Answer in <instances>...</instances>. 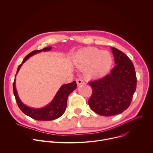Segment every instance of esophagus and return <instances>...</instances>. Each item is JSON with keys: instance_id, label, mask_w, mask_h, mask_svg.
<instances>
[{"instance_id": "34e87169", "label": "esophagus", "mask_w": 153, "mask_h": 153, "mask_svg": "<svg viewBox=\"0 0 153 153\" xmlns=\"http://www.w3.org/2000/svg\"><path fill=\"white\" fill-rule=\"evenodd\" d=\"M76 82H77V84L78 86H80V85H83V84L85 83L84 81L81 79H77L76 80Z\"/></svg>"}]
</instances>
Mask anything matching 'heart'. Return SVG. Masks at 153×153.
<instances>
[{
  "label": "heart",
  "mask_w": 153,
  "mask_h": 153,
  "mask_svg": "<svg viewBox=\"0 0 153 153\" xmlns=\"http://www.w3.org/2000/svg\"><path fill=\"white\" fill-rule=\"evenodd\" d=\"M74 62L76 66L85 70L89 77H99L105 76L110 71L113 64V57L108 51L90 47L78 51Z\"/></svg>",
  "instance_id": "obj_1"
}]
</instances>
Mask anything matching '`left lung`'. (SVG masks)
<instances>
[{"mask_svg": "<svg viewBox=\"0 0 153 153\" xmlns=\"http://www.w3.org/2000/svg\"><path fill=\"white\" fill-rule=\"evenodd\" d=\"M111 50L116 66L110 74L88 83L93 89L89 106L95 113L104 116H115L126 110L137 85L131 60L118 49L112 47Z\"/></svg>", "mask_w": 153, "mask_h": 153, "instance_id": "1", "label": "left lung"}]
</instances>
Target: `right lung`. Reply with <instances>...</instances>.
<instances>
[{
	"label": "right lung",
	"mask_w": 153,
	"mask_h": 153,
	"mask_svg": "<svg viewBox=\"0 0 153 153\" xmlns=\"http://www.w3.org/2000/svg\"><path fill=\"white\" fill-rule=\"evenodd\" d=\"M51 49V47H47L42 50H34L31 52L24 58L22 63L19 65L16 74H17L22 63H24L30 57L42 51H50ZM15 83L16 76L14 81L13 82V93L15 96L16 101L17 103L18 106L20 109V110L26 115L35 120L43 121L53 120L60 117L61 116L63 115L67 108L68 97L77 87L76 81H73L70 83L63 85L56 93L53 100L51 102V103H50V104L42 108H33L26 106L21 102L19 97H18Z\"/></svg>",
	"instance_id": "obj_1"
}]
</instances>
